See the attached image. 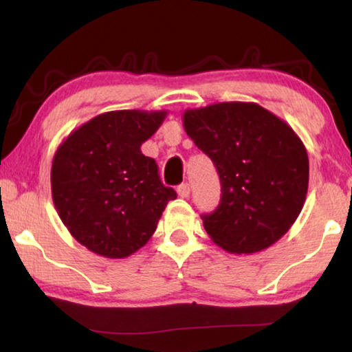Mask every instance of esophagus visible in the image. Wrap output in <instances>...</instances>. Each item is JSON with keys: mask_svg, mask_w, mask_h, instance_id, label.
<instances>
[{"mask_svg": "<svg viewBox=\"0 0 352 352\" xmlns=\"http://www.w3.org/2000/svg\"><path fill=\"white\" fill-rule=\"evenodd\" d=\"M177 192H178V195H180V197H183V199H188V197H189V194H190V186H189V183H182L180 186L177 188Z\"/></svg>", "mask_w": 352, "mask_h": 352, "instance_id": "esophagus-1", "label": "esophagus"}]
</instances>
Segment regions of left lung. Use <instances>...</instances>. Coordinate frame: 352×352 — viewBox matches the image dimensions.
Masks as SVG:
<instances>
[{
	"label": "left lung",
	"mask_w": 352,
	"mask_h": 352,
	"mask_svg": "<svg viewBox=\"0 0 352 352\" xmlns=\"http://www.w3.org/2000/svg\"><path fill=\"white\" fill-rule=\"evenodd\" d=\"M183 126L222 184L216 211L201 214L211 239L236 254L281 239L300 216L309 184L306 147L289 124L258 104L219 102L186 110Z\"/></svg>",
	"instance_id": "left-lung-1"
}]
</instances>
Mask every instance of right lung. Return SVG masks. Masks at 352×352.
Listing matches in <instances>:
<instances>
[{
    "label": "right lung",
    "instance_id": "right-lung-1",
    "mask_svg": "<svg viewBox=\"0 0 352 352\" xmlns=\"http://www.w3.org/2000/svg\"><path fill=\"white\" fill-rule=\"evenodd\" d=\"M168 111L102 113L68 135L52 160V200L71 236L90 252L121 259L144 247L172 188L141 144Z\"/></svg>",
    "mask_w": 352,
    "mask_h": 352
}]
</instances>
